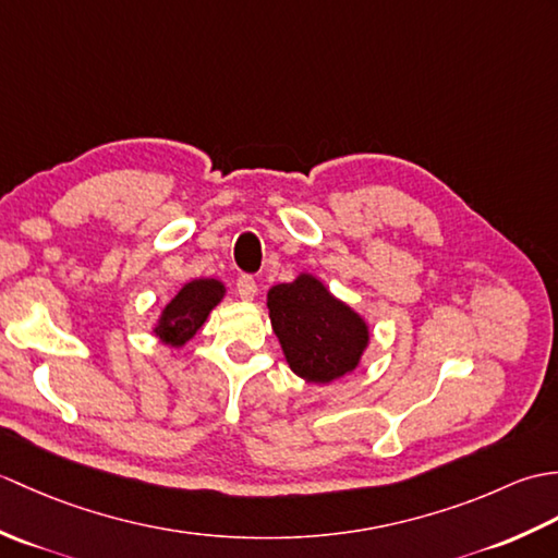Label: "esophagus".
<instances>
[{
  "instance_id": "34e87169",
  "label": "esophagus",
  "mask_w": 558,
  "mask_h": 558,
  "mask_svg": "<svg viewBox=\"0 0 558 558\" xmlns=\"http://www.w3.org/2000/svg\"><path fill=\"white\" fill-rule=\"evenodd\" d=\"M256 292H258V286L252 276L236 278V294H240L242 300H254Z\"/></svg>"
}]
</instances>
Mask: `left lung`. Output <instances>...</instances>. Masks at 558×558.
I'll list each match as a JSON object with an SVG mask.
<instances>
[{"instance_id":"left-lung-1","label":"left lung","mask_w":558,"mask_h":558,"mask_svg":"<svg viewBox=\"0 0 558 558\" xmlns=\"http://www.w3.org/2000/svg\"><path fill=\"white\" fill-rule=\"evenodd\" d=\"M268 316L290 369L310 384L354 372L369 345L364 318L310 272L268 290Z\"/></svg>"}]
</instances>
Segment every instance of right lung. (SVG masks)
<instances>
[{"label": "right lung", "instance_id": "1", "mask_svg": "<svg viewBox=\"0 0 558 558\" xmlns=\"http://www.w3.org/2000/svg\"><path fill=\"white\" fill-rule=\"evenodd\" d=\"M225 298V286L216 278H198L174 294L165 306L156 328V333L165 345L182 348L186 340L196 336V330L206 324L213 306H218Z\"/></svg>", "mask_w": 558, "mask_h": 558}]
</instances>
